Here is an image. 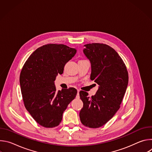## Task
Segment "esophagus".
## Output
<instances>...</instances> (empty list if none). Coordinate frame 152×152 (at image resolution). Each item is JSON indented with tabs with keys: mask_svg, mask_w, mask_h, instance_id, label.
Listing matches in <instances>:
<instances>
[{
	"mask_svg": "<svg viewBox=\"0 0 152 152\" xmlns=\"http://www.w3.org/2000/svg\"><path fill=\"white\" fill-rule=\"evenodd\" d=\"M77 96H76V98L79 99V91H80V90H77Z\"/></svg>",
	"mask_w": 152,
	"mask_h": 152,
	"instance_id": "34e87169",
	"label": "esophagus"
}]
</instances>
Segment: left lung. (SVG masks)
Segmentation results:
<instances>
[{"label":"left lung","instance_id":"left-lung-1","mask_svg":"<svg viewBox=\"0 0 152 152\" xmlns=\"http://www.w3.org/2000/svg\"><path fill=\"white\" fill-rule=\"evenodd\" d=\"M83 52L91 66L90 79L99 86L94 96L79 92L83 105L79 117L86 127L98 128L111 120L119 110L128 85V73L118 53L101 43L84 45Z\"/></svg>","mask_w":152,"mask_h":152}]
</instances>
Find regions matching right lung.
Segmentation results:
<instances>
[{"instance_id": "obj_1", "label": "right lung", "mask_w": 152, "mask_h": 152, "mask_svg": "<svg viewBox=\"0 0 152 152\" xmlns=\"http://www.w3.org/2000/svg\"><path fill=\"white\" fill-rule=\"evenodd\" d=\"M77 50L66 45L49 44L35 50L21 71L20 84L25 106L41 126H58L68 104L76 97L75 88L56 91L54 81Z\"/></svg>"}]
</instances>
